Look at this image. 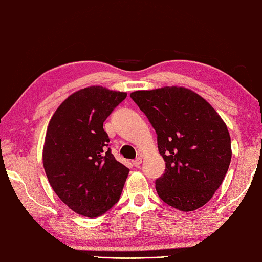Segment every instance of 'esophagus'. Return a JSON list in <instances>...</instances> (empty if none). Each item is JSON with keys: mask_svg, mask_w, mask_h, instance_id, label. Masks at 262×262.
Listing matches in <instances>:
<instances>
[{"mask_svg": "<svg viewBox=\"0 0 262 262\" xmlns=\"http://www.w3.org/2000/svg\"><path fill=\"white\" fill-rule=\"evenodd\" d=\"M141 162H142V160H141V157H137L136 160H133L132 161V163H133V165L135 166H139L140 164H141Z\"/></svg>", "mask_w": 262, "mask_h": 262, "instance_id": "1", "label": "esophagus"}]
</instances>
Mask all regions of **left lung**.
<instances>
[{"instance_id": "obj_1", "label": "left lung", "mask_w": 262, "mask_h": 262, "mask_svg": "<svg viewBox=\"0 0 262 262\" xmlns=\"http://www.w3.org/2000/svg\"><path fill=\"white\" fill-rule=\"evenodd\" d=\"M130 97L157 135L165 171L155 180L167 205L194 211L212 199L231 160L230 136L210 103L185 88L136 91Z\"/></svg>"}]
</instances>
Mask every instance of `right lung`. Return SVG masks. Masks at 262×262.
<instances>
[{"label":"right lung","instance_id":"obj_1","mask_svg":"<svg viewBox=\"0 0 262 262\" xmlns=\"http://www.w3.org/2000/svg\"><path fill=\"white\" fill-rule=\"evenodd\" d=\"M125 92L90 86L73 93L54 113L43 147L52 189L76 213L97 218L120 200L129 169L115 160L103 122Z\"/></svg>","mask_w":262,"mask_h":262}]
</instances>
